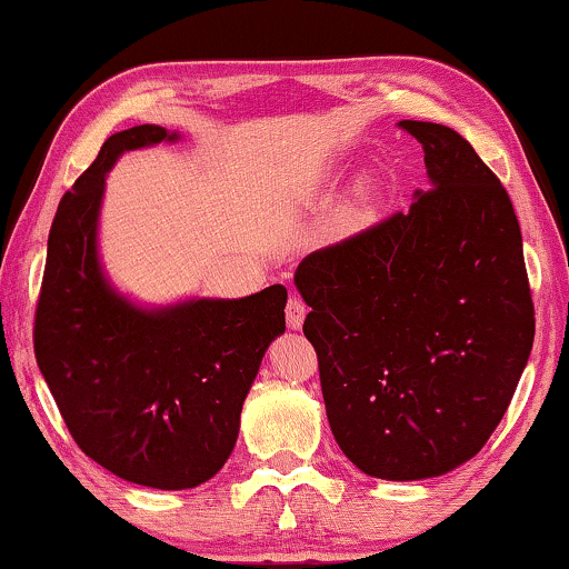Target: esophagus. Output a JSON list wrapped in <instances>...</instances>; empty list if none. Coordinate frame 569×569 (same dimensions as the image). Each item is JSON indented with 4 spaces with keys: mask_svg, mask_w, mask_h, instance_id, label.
Here are the masks:
<instances>
[{
    "mask_svg": "<svg viewBox=\"0 0 569 569\" xmlns=\"http://www.w3.org/2000/svg\"><path fill=\"white\" fill-rule=\"evenodd\" d=\"M284 316H287V326L298 331L300 326H302V321H306V316H308V306H306V302H302V298H298V295H292V298L287 300Z\"/></svg>",
    "mask_w": 569,
    "mask_h": 569,
    "instance_id": "esophagus-1",
    "label": "esophagus"
}]
</instances>
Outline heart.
<instances>
[{"mask_svg":"<svg viewBox=\"0 0 569 569\" xmlns=\"http://www.w3.org/2000/svg\"><path fill=\"white\" fill-rule=\"evenodd\" d=\"M378 181L376 178H360L357 186L352 189V197H349L345 212H341V222L345 228L357 230L365 228L376 214V204H378Z\"/></svg>","mask_w":569,"mask_h":569,"instance_id":"b5f03b06","label":"heart"}]
</instances>
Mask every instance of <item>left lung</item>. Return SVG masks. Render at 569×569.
<instances>
[{
    "label": "left lung",
    "mask_w": 569,
    "mask_h": 569,
    "mask_svg": "<svg viewBox=\"0 0 569 569\" xmlns=\"http://www.w3.org/2000/svg\"><path fill=\"white\" fill-rule=\"evenodd\" d=\"M399 127L430 191L409 212L300 261L302 331L341 453L368 477L430 479L479 453L533 347V300L512 201L458 131Z\"/></svg>",
    "instance_id": "left-lung-1"
}]
</instances>
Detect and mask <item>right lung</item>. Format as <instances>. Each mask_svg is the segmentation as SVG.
I'll return each mask as SVG.
<instances>
[{
  "label": "right lung",
  "instance_id": "1",
  "mask_svg": "<svg viewBox=\"0 0 569 569\" xmlns=\"http://www.w3.org/2000/svg\"><path fill=\"white\" fill-rule=\"evenodd\" d=\"M170 134L154 123L108 137L59 201L36 306V360L84 456L154 489H191L232 453L240 409L284 331L287 290L139 308L98 261L106 173L119 154Z\"/></svg>",
  "mask_w": 569,
  "mask_h": 569
}]
</instances>
